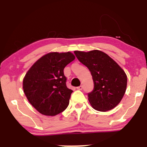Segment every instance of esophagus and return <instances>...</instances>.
<instances>
[{
    "label": "esophagus",
    "instance_id": "34e87169",
    "mask_svg": "<svg viewBox=\"0 0 147 147\" xmlns=\"http://www.w3.org/2000/svg\"><path fill=\"white\" fill-rule=\"evenodd\" d=\"M77 89H78V90H82V89H83V86H78V87H77Z\"/></svg>",
    "mask_w": 147,
    "mask_h": 147
}]
</instances>
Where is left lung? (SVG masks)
I'll return each instance as SVG.
<instances>
[{
  "label": "left lung",
  "instance_id": "8db88e82",
  "mask_svg": "<svg viewBox=\"0 0 147 147\" xmlns=\"http://www.w3.org/2000/svg\"><path fill=\"white\" fill-rule=\"evenodd\" d=\"M74 53L91 72L94 86L88 96L92 107L100 112L115 108L126 92L127 76L125 72L107 54L99 50L75 51Z\"/></svg>",
  "mask_w": 147,
  "mask_h": 147
}]
</instances>
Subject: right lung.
<instances>
[{"instance_id":"right-lung-1","label":"right lung","mask_w":147,"mask_h":147,"mask_svg":"<svg viewBox=\"0 0 147 147\" xmlns=\"http://www.w3.org/2000/svg\"><path fill=\"white\" fill-rule=\"evenodd\" d=\"M75 59L70 52H53L32 65L23 79V90L30 104L40 113L55 116L69 105L73 91L66 86L64 68Z\"/></svg>"}]
</instances>
